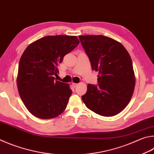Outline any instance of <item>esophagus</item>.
Instances as JSON below:
<instances>
[{"instance_id": "esophagus-1", "label": "esophagus", "mask_w": 154, "mask_h": 154, "mask_svg": "<svg viewBox=\"0 0 154 154\" xmlns=\"http://www.w3.org/2000/svg\"><path fill=\"white\" fill-rule=\"evenodd\" d=\"M72 86L74 87V88H75V87H77V86L78 85V83H72Z\"/></svg>"}]
</instances>
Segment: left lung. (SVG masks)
<instances>
[{
	"label": "left lung",
	"mask_w": 154,
	"mask_h": 154,
	"mask_svg": "<svg viewBox=\"0 0 154 154\" xmlns=\"http://www.w3.org/2000/svg\"><path fill=\"white\" fill-rule=\"evenodd\" d=\"M91 63L99 72L97 85H88L82 100L89 110L99 115L112 116L130 102L135 85L133 63L122 44L102 35H79Z\"/></svg>",
	"instance_id": "left-lung-1"
}]
</instances>
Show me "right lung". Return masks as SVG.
Instances as JSON below:
<instances>
[{"mask_svg": "<svg viewBox=\"0 0 154 154\" xmlns=\"http://www.w3.org/2000/svg\"><path fill=\"white\" fill-rule=\"evenodd\" d=\"M76 36L48 35L25 50L19 63L17 88L27 110L39 119L62 113L72 91L68 84L55 79L64 57L79 44Z\"/></svg>", "mask_w": 154, "mask_h": 154, "instance_id": "right-lung-1", "label": "right lung"}]
</instances>
